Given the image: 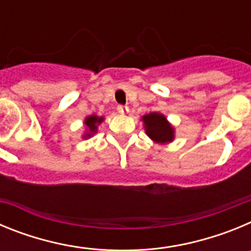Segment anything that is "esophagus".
I'll use <instances>...</instances> for the list:
<instances>
[{"label":"esophagus","mask_w":251,"mask_h":251,"mask_svg":"<svg viewBox=\"0 0 251 251\" xmlns=\"http://www.w3.org/2000/svg\"><path fill=\"white\" fill-rule=\"evenodd\" d=\"M118 112L121 113V114H127L128 112H129V108H128L127 105H118Z\"/></svg>","instance_id":"esophagus-1"}]
</instances>
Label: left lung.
Returning <instances> with one entry per match:
<instances>
[{
	"instance_id": "8db88e82",
	"label": "left lung",
	"mask_w": 251,
	"mask_h": 251,
	"mask_svg": "<svg viewBox=\"0 0 251 251\" xmlns=\"http://www.w3.org/2000/svg\"><path fill=\"white\" fill-rule=\"evenodd\" d=\"M141 121L143 122L146 134L153 142L159 143V145H167V143L174 142L175 128L167 121L166 115L159 112H152L150 114L143 115Z\"/></svg>"
}]
</instances>
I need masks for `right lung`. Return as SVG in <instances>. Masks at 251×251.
Segmentation results:
<instances>
[{
	"mask_svg": "<svg viewBox=\"0 0 251 251\" xmlns=\"http://www.w3.org/2000/svg\"><path fill=\"white\" fill-rule=\"evenodd\" d=\"M104 121V117H98V115H89L84 119V126H85V132L83 133L81 138L89 139L98 132V126Z\"/></svg>",
	"mask_w": 251,
	"mask_h": 251,
	"instance_id": "1",
	"label": "right lung"
}]
</instances>
